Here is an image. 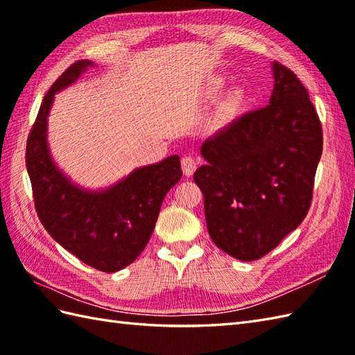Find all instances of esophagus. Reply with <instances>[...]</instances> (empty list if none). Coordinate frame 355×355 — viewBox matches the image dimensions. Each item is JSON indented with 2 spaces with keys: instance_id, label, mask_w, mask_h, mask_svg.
<instances>
[{
  "instance_id": "34e87169",
  "label": "esophagus",
  "mask_w": 355,
  "mask_h": 355,
  "mask_svg": "<svg viewBox=\"0 0 355 355\" xmlns=\"http://www.w3.org/2000/svg\"><path fill=\"white\" fill-rule=\"evenodd\" d=\"M182 169L186 177H191L195 169H197V162H195V158L191 155H184L182 158Z\"/></svg>"
}]
</instances>
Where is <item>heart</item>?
<instances>
[{
    "mask_svg": "<svg viewBox=\"0 0 355 355\" xmlns=\"http://www.w3.org/2000/svg\"><path fill=\"white\" fill-rule=\"evenodd\" d=\"M218 85H220V84H218V82H216V84L214 85V89H216V88H218Z\"/></svg>",
    "mask_w": 355,
    "mask_h": 355,
    "instance_id": "b5f03b06",
    "label": "heart"
}]
</instances>
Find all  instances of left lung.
Here are the masks:
<instances>
[{
	"label": "left lung",
	"mask_w": 355,
	"mask_h": 355,
	"mask_svg": "<svg viewBox=\"0 0 355 355\" xmlns=\"http://www.w3.org/2000/svg\"><path fill=\"white\" fill-rule=\"evenodd\" d=\"M273 78L267 107L202 143L207 164L193 173L210 238L239 261L266 256L304 221L322 155V125L306 88L279 62Z\"/></svg>",
	"instance_id": "8db88e82"
}]
</instances>
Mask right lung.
<instances>
[{
    "mask_svg": "<svg viewBox=\"0 0 355 355\" xmlns=\"http://www.w3.org/2000/svg\"><path fill=\"white\" fill-rule=\"evenodd\" d=\"M94 64H71L44 96L30 130L26 164L36 214L53 239L87 266L114 273L130 266L146 247L166 193L182 178L180 157L132 171L122 182L93 192L73 184L53 162L47 117L55 94Z\"/></svg>",
    "mask_w": 355,
    "mask_h": 355,
    "instance_id": "1",
    "label": "right lung"
}]
</instances>
